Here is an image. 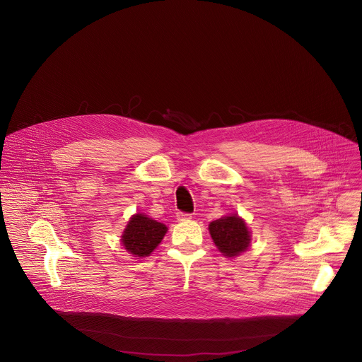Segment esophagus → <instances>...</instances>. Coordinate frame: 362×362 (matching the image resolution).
<instances>
[{
    "label": "esophagus",
    "mask_w": 362,
    "mask_h": 362,
    "mask_svg": "<svg viewBox=\"0 0 362 362\" xmlns=\"http://www.w3.org/2000/svg\"><path fill=\"white\" fill-rule=\"evenodd\" d=\"M192 216H191V214H185V212H178L177 214V219L180 221V222H185V221H189Z\"/></svg>",
    "instance_id": "obj_1"
}]
</instances>
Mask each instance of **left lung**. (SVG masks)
Returning a JSON list of instances; mask_svg holds the SVG:
<instances>
[{"mask_svg": "<svg viewBox=\"0 0 362 362\" xmlns=\"http://www.w3.org/2000/svg\"><path fill=\"white\" fill-rule=\"evenodd\" d=\"M209 233L226 257L239 255L250 245V232L238 215L214 221L209 225Z\"/></svg>", "mask_w": 362, "mask_h": 362, "instance_id": "obj_1", "label": "left lung"}]
</instances>
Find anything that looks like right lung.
I'll return each mask as SVG.
<instances>
[{"label": "right lung", "instance_id": "add662e5", "mask_svg": "<svg viewBox=\"0 0 362 362\" xmlns=\"http://www.w3.org/2000/svg\"><path fill=\"white\" fill-rule=\"evenodd\" d=\"M165 232V225L137 214L127 223L122 244L134 257H147L163 240Z\"/></svg>", "mask_w": 362, "mask_h": 362}]
</instances>
